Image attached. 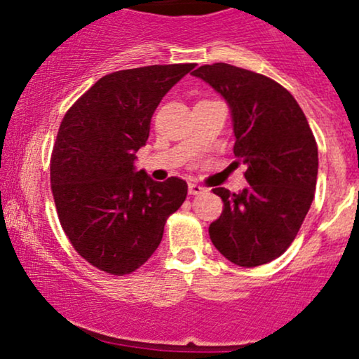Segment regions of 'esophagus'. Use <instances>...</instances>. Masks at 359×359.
I'll return each instance as SVG.
<instances>
[{
    "mask_svg": "<svg viewBox=\"0 0 359 359\" xmlns=\"http://www.w3.org/2000/svg\"><path fill=\"white\" fill-rule=\"evenodd\" d=\"M204 191H205V189L203 187V185L194 184V182L189 184V194H191V196H197V194H203Z\"/></svg>",
    "mask_w": 359,
    "mask_h": 359,
    "instance_id": "34e87169",
    "label": "esophagus"
}]
</instances>
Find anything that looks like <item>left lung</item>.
Returning <instances> with one entry per match:
<instances>
[{
  "label": "left lung",
  "instance_id": "1",
  "mask_svg": "<svg viewBox=\"0 0 359 359\" xmlns=\"http://www.w3.org/2000/svg\"><path fill=\"white\" fill-rule=\"evenodd\" d=\"M192 76L228 102L234 156L246 165L250 184L238 194L214 189L224 208L209 236L234 265H265L290 246L311 209L319 167L316 138L294 96L270 77L222 62L201 65Z\"/></svg>",
  "mask_w": 359,
  "mask_h": 359
}]
</instances>
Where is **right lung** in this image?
I'll return each mask as SVG.
<instances>
[{
	"instance_id": "obj_1",
	"label": "right lung",
	"mask_w": 359,
	"mask_h": 359,
	"mask_svg": "<svg viewBox=\"0 0 359 359\" xmlns=\"http://www.w3.org/2000/svg\"><path fill=\"white\" fill-rule=\"evenodd\" d=\"M196 64L148 65L101 77L62 119L50 184L62 229L86 262L111 275L135 271L158 248L187 184L137 170L162 97Z\"/></svg>"
}]
</instances>
